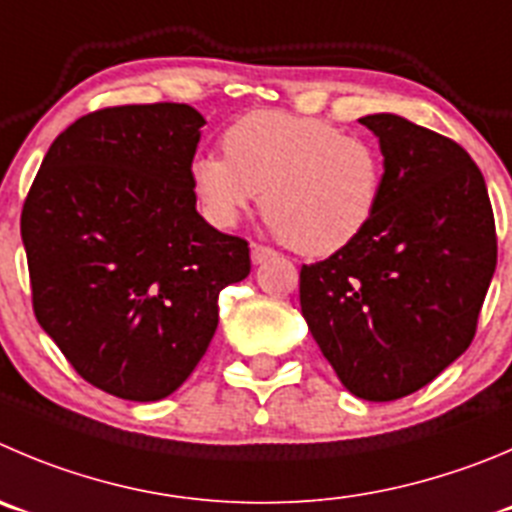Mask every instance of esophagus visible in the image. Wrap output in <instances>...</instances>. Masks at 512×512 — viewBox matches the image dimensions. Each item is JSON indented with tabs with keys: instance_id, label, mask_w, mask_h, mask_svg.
<instances>
[{
	"instance_id": "1",
	"label": "esophagus",
	"mask_w": 512,
	"mask_h": 512,
	"mask_svg": "<svg viewBox=\"0 0 512 512\" xmlns=\"http://www.w3.org/2000/svg\"><path fill=\"white\" fill-rule=\"evenodd\" d=\"M272 255H275V252H272L270 247L257 245V242H252V245H250V257H252V262H255V265H260V262L270 260Z\"/></svg>"
}]
</instances>
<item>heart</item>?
<instances>
[{
	"instance_id": "b5f03b06",
	"label": "heart",
	"mask_w": 512,
	"mask_h": 512,
	"mask_svg": "<svg viewBox=\"0 0 512 512\" xmlns=\"http://www.w3.org/2000/svg\"><path fill=\"white\" fill-rule=\"evenodd\" d=\"M224 156L191 161L189 179L202 212L234 227L262 194V217L290 250L310 257L358 240L381 202L384 159L361 136L318 118L257 111L224 133Z\"/></svg>"
}]
</instances>
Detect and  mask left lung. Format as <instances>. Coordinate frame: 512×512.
Here are the masks:
<instances>
[{"label": "left lung", "mask_w": 512, "mask_h": 512, "mask_svg": "<svg viewBox=\"0 0 512 512\" xmlns=\"http://www.w3.org/2000/svg\"><path fill=\"white\" fill-rule=\"evenodd\" d=\"M384 156L364 234L300 270V310L341 384L394 401L467 351L495 262V219L465 148L396 113L358 118Z\"/></svg>", "instance_id": "left-lung-1"}]
</instances>
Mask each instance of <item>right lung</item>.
<instances>
[{"label":"right lung","mask_w":512,"mask_h":512,"mask_svg":"<svg viewBox=\"0 0 512 512\" xmlns=\"http://www.w3.org/2000/svg\"><path fill=\"white\" fill-rule=\"evenodd\" d=\"M204 123L184 103L88 113L52 141L22 209L37 323L118 399L174 394L217 331L219 293L250 275L247 242L197 212Z\"/></svg>","instance_id":"add662e5"}]
</instances>
